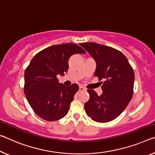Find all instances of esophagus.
Masks as SVG:
<instances>
[{"instance_id": "34e87169", "label": "esophagus", "mask_w": 155, "mask_h": 155, "mask_svg": "<svg viewBox=\"0 0 155 155\" xmlns=\"http://www.w3.org/2000/svg\"><path fill=\"white\" fill-rule=\"evenodd\" d=\"M85 89L84 87H83L82 86L79 87V92H82V91H85Z\"/></svg>"}]
</instances>
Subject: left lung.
<instances>
[{
  "label": "left lung",
  "instance_id": "obj_1",
  "mask_svg": "<svg viewBox=\"0 0 155 155\" xmlns=\"http://www.w3.org/2000/svg\"><path fill=\"white\" fill-rule=\"evenodd\" d=\"M80 45L95 61V77L105 80L101 96L94 90H87L90 99L85 104V112L93 121H112L126 109L133 95V69L126 56L116 49L92 42Z\"/></svg>",
  "mask_w": 155,
  "mask_h": 155
}]
</instances>
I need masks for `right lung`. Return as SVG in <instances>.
Returning <instances> with one entry per match:
<instances>
[{"mask_svg": "<svg viewBox=\"0 0 155 155\" xmlns=\"http://www.w3.org/2000/svg\"><path fill=\"white\" fill-rule=\"evenodd\" d=\"M85 53L78 45L65 43L49 47L34 56L25 72L24 92L38 117L54 121L68 114L78 85L65 86L58 83L57 75L68 72L71 56Z\"/></svg>", "mask_w": 155, "mask_h": 155, "instance_id": "1", "label": "right lung"}]
</instances>
